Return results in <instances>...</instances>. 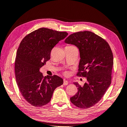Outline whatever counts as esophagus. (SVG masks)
Segmentation results:
<instances>
[{
	"instance_id": "34e87169",
	"label": "esophagus",
	"mask_w": 127,
	"mask_h": 127,
	"mask_svg": "<svg viewBox=\"0 0 127 127\" xmlns=\"http://www.w3.org/2000/svg\"><path fill=\"white\" fill-rule=\"evenodd\" d=\"M68 81L67 80H65V79H64V82H63V84L64 85H68Z\"/></svg>"
}]
</instances>
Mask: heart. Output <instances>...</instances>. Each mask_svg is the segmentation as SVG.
<instances>
[{"instance_id":"heart-1","label":"heart","mask_w":127,"mask_h":127,"mask_svg":"<svg viewBox=\"0 0 127 127\" xmlns=\"http://www.w3.org/2000/svg\"><path fill=\"white\" fill-rule=\"evenodd\" d=\"M67 74V73L66 72H65V74Z\"/></svg>"}]
</instances>
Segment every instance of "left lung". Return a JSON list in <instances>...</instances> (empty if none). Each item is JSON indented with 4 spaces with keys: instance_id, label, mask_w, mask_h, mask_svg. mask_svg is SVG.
Instances as JSON below:
<instances>
[{
    "instance_id": "8db88e82",
    "label": "left lung",
    "mask_w": 127,
    "mask_h": 127,
    "mask_svg": "<svg viewBox=\"0 0 127 127\" xmlns=\"http://www.w3.org/2000/svg\"><path fill=\"white\" fill-rule=\"evenodd\" d=\"M64 42L79 48L81 58L77 75L86 78L88 81L83 87L74 83L78 92L70 97V101L80 108H90L101 99L110 85L112 50L106 40L90 31L74 33Z\"/></svg>"
}]
</instances>
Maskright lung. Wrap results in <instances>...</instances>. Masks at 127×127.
<instances>
[{
    "mask_svg": "<svg viewBox=\"0 0 127 127\" xmlns=\"http://www.w3.org/2000/svg\"><path fill=\"white\" fill-rule=\"evenodd\" d=\"M68 34L42 28L28 34L20 44L14 66L17 83L23 98L35 107L48 104L55 89L63 84L58 75L44 77L39 70L50 59L54 47Z\"/></svg>",
    "mask_w": 127,
    "mask_h": 127,
    "instance_id": "obj_1",
    "label": "right lung"
}]
</instances>
